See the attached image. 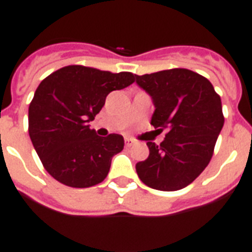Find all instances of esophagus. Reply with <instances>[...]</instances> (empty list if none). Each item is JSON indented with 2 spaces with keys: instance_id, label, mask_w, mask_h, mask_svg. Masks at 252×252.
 <instances>
[{
  "instance_id": "esophagus-1",
  "label": "esophagus",
  "mask_w": 252,
  "mask_h": 252,
  "mask_svg": "<svg viewBox=\"0 0 252 252\" xmlns=\"http://www.w3.org/2000/svg\"><path fill=\"white\" fill-rule=\"evenodd\" d=\"M134 144V141L133 140H132V138H129V137H126V146H132Z\"/></svg>"
}]
</instances>
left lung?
<instances>
[{
	"label": "left lung",
	"instance_id": "1",
	"mask_svg": "<svg viewBox=\"0 0 252 252\" xmlns=\"http://www.w3.org/2000/svg\"><path fill=\"white\" fill-rule=\"evenodd\" d=\"M134 80L153 98L152 126L166 130L159 145L146 142L149 157L136 165L138 178L159 191L187 187L212 159L225 120L221 98L205 77L189 69L136 74Z\"/></svg>",
	"mask_w": 252,
	"mask_h": 252
}]
</instances>
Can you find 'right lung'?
I'll use <instances>...</instances> for the list:
<instances>
[{
	"instance_id": "obj_1",
	"label": "right lung",
	"mask_w": 252,
	"mask_h": 252,
	"mask_svg": "<svg viewBox=\"0 0 252 252\" xmlns=\"http://www.w3.org/2000/svg\"><path fill=\"white\" fill-rule=\"evenodd\" d=\"M133 82V73L84 65H68L41 81L29 107V134L49 175L73 188L93 187L106 179L124 138L96 136L87 123L99 114L111 91Z\"/></svg>"
}]
</instances>
